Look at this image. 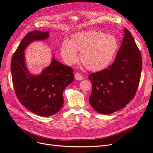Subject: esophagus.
<instances>
[{"mask_svg":"<svg viewBox=\"0 0 153 153\" xmlns=\"http://www.w3.org/2000/svg\"><path fill=\"white\" fill-rule=\"evenodd\" d=\"M74 77H75V79L76 80H77V81H81V80L83 79L82 76L81 74H79V73H76L74 74Z\"/></svg>","mask_w":153,"mask_h":153,"instance_id":"obj_1","label":"esophagus"}]
</instances>
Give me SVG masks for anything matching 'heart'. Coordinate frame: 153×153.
<instances>
[{
  "mask_svg": "<svg viewBox=\"0 0 153 153\" xmlns=\"http://www.w3.org/2000/svg\"><path fill=\"white\" fill-rule=\"evenodd\" d=\"M118 49L117 38L94 30L79 32L72 36L69 42H64L61 54L68 65L77 60V52L84 67L91 71H100L106 68L113 60Z\"/></svg>",
  "mask_w": 153,
  "mask_h": 153,
  "instance_id": "obj_1",
  "label": "heart"
}]
</instances>
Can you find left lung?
<instances>
[{
  "label": "left lung",
  "mask_w": 153,
  "mask_h": 153,
  "mask_svg": "<svg viewBox=\"0 0 153 153\" xmlns=\"http://www.w3.org/2000/svg\"><path fill=\"white\" fill-rule=\"evenodd\" d=\"M142 70V58L131 33L124 28V38L115 61L107 68L89 76L92 89V107L108 115L125 107L134 97Z\"/></svg>",
  "instance_id": "1"
}]
</instances>
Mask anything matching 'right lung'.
Wrapping results in <instances>:
<instances>
[{
	"label": "right lung",
	"instance_id": "add662e5",
	"mask_svg": "<svg viewBox=\"0 0 153 153\" xmlns=\"http://www.w3.org/2000/svg\"><path fill=\"white\" fill-rule=\"evenodd\" d=\"M49 31L33 30L23 38L11 61L12 82L16 95L22 105L35 114L53 115L64 103L63 91L74 81L73 69L56 61L54 56L50 65L38 76L31 75L25 61V51L34 41L49 37Z\"/></svg>",
	"mask_w": 153,
	"mask_h": 153
}]
</instances>
